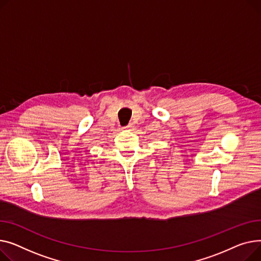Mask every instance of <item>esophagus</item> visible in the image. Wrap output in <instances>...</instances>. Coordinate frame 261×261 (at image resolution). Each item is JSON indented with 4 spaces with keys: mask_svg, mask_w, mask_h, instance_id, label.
<instances>
[{
    "mask_svg": "<svg viewBox=\"0 0 261 261\" xmlns=\"http://www.w3.org/2000/svg\"><path fill=\"white\" fill-rule=\"evenodd\" d=\"M133 127H134V126H133V124H128L127 126H125V127H124V129H125V130H132V129H133Z\"/></svg>",
    "mask_w": 261,
    "mask_h": 261,
    "instance_id": "esophagus-1",
    "label": "esophagus"
}]
</instances>
